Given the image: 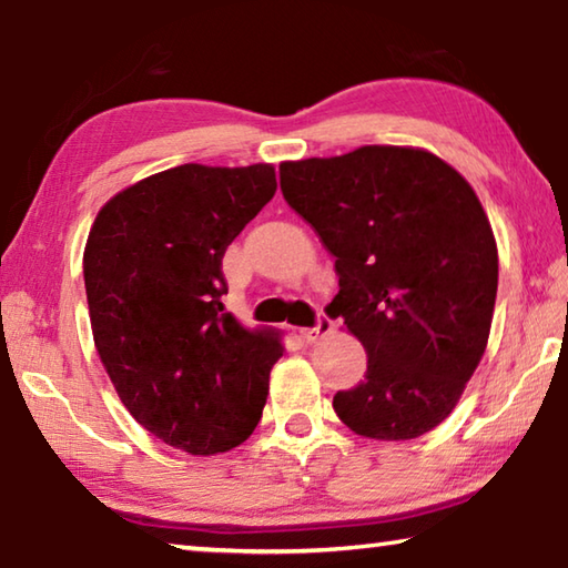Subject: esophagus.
<instances>
[{"label": "esophagus", "mask_w": 568, "mask_h": 568, "mask_svg": "<svg viewBox=\"0 0 568 568\" xmlns=\"http://www.w3.org/2000/svg\"><path fill=\"white\" fill-rule=\"evenodd\" d=\"M331 333H333V321L325 313H321V318H318V323L313 325V328L301 331V338L305 343H318V341L325 338V335H331Z\"/></svg>", "instance_id": "1"}]
</instances>
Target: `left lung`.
<instances>
[{
    "label": "left lung",
    "instance_id": "1",
    "mask_svg": "<svg viewBox=\"0 0 568 568\" xmlns=\"http://www.w3.org/2000/svg\"><path fill=\"white\" fill-rule=\"evenodd\" d=\"M281 190L335 255L328 305L368 353L333 408L353 434L410 440L456 408L491 333L498 250L474 187L420 148L281 165Z\"/></svg>",
    "mask_w": 568,
    "mask_h": 568
}]
</instances>
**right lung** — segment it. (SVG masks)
I'll use <instances>...</instances> for the list:
<instances>
[{"instance_id": "obj_1", "label": "right lung", "mask_w": 568, "mask_h": 568, "mask_svg": "<svg viewBox=\"0 0 568 568\" xmlns=\"http://www.w3.org/2000/svg\"><path fill=\"white\" fill-rule=\"evenodd\" d=\"M277 190L275 168L187 165L102 205L84 245L94 348L132 418L168 446L215 456L263 416L281 333L225 313L223 255Z\"/></svg>"}]
</instances>
